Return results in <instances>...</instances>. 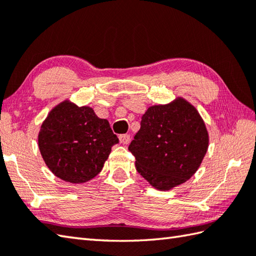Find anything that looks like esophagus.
Masks as SVG:
<instances>
[{
    "label": "esophagus",
    "instance_id": "obj_1",
    "mask_svg": "<svg viewBox=\"0 0 256 256\" xmlns=\"http://www.w3.org/2000/svg\"><path fill=\"white\" fill-rule=\"evenodd\" d=\"M120 142H121L122 144H128L130 140H131V138H130L128 134H122L120 135Z\"/></svg>",
    "mask_w": 256,
    "mask_h": 256
}]
</instances>
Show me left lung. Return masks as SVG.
I'll use <instances>...</instances> for the list:
<instances>
[{"label": "left lung", "mask_w": 256, "mask_h": 256, "mask_svg": "<svg viewBox=\"0 0 256 256\" xmlns=\"http://www.w3.org/2000/svg\"><path fill=\"white\" fill-rule=\"evenodd\" d=\"M208 146V131L197 108L177 98L148 108L128 150L140 175L165 192L192 178Z\"/></svg>", "instance_id": "left-lung-1"}]
</instances>
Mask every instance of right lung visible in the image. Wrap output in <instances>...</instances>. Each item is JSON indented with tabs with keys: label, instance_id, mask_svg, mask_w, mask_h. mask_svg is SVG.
Masks as SVG:
<instances>
[{
	"label": "right lung",
	"instance_id": "1",
	"mask_svg": "<svg viewBox=\"0 0 256 256\" xmlns=\"http://www.w3.org/2000/svg\"><path fill=\"white\" fill-rule=\"evenodd\" d=\"M118 138L108 120L90 106L64 100L48 113L38 134V148L54 175L72 184L99 174Z\"/></svg>",
	"mask_w": 256,
	"mask_h": 256
}]
</instances>
